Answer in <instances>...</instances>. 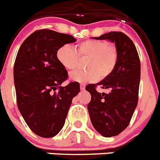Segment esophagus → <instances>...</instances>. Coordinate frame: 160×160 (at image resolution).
<instances>
[{
  "label": "esophagus",
  "instance_id": "34e87169",
  "mask_svg": "<svg viewBox=\"0 0 160 160\" xmlns=\"http://www.w3.org/2000/svg\"><path fill=\"white\" fill-rule=\"evenodd\" d=\"M80 90L83 91V90H84V89H85V85H84L83 83H81V84H80Z\"/></svg>",
  "mask_w": 160,
  "mask_h": 160
}]
</instances>
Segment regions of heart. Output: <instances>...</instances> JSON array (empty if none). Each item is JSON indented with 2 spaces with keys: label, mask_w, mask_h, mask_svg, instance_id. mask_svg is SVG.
Here are the masks:
<instances>
[{
  "label": "heart",
  "mask_w": 160,
  "mask_h": 160,
  "mask_svg": "<svg viewBox=\"0 0 160 160\" xmlns=\"http://www.w3.org/2000/svg\"><path fill=\"white\" fill-rule=\"evenodd\" d=\"M87 57L84 65L87 69L70 73L72 80L84 83L108 77L117 64L118 52L115 46L108 44L107 41L98 40H87L77 44L74 48L64 44L57 52L58 62L68 71L76 68L78 57Z\"/></svg>",
  "instance_id": "heart-1"
}]
</instances>
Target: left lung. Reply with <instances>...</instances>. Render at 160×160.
Returning a JSON list of instances; mask_svg holds the SVG:
<instances>
[{
	"mask_svg": "<svg viewBox=\"0 0 160 160\" xmlns=\"http://www.w3.org/2000/svg\"><path fill=\"white\" fill-rule=\"evenodd\" d=\"M95 39L115 43L118 52L117 64L113 72L96 84L85 88L92 96L88 110L94 128L104 137H112L128 126L137 106L140 61L134 43L121 32H110ZM96 86L110 92L98 93Z\"/></svg>",
	"mask_w": 160,
	"mask_h": 160,
	"instance_id": "left-lung-1",
	"label": "left lung"
}]
</instances>
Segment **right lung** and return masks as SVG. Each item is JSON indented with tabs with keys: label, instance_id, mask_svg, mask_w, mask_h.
Wrapping results in <instances>:
<instances>
[{
	"label": "right lung",
	"instance_id": "right-lung-1",
	"mask_svg": "<svg viewBox=\"0 0 160 160\" xmlns=\"http://www.w3.org/2000/svg\"><path fill=\"white\" fill-rule=\"evenodd\" d=\"M77 40L68 34L37 30L27 37L17 52L13 68L17 107L29 128L44 138L62 129L78 82L65 87L68 72L57 59L58 48Z\"/></svg>",
	"mask_w": 160,
	"mask_h": 160
}]
</instances>
